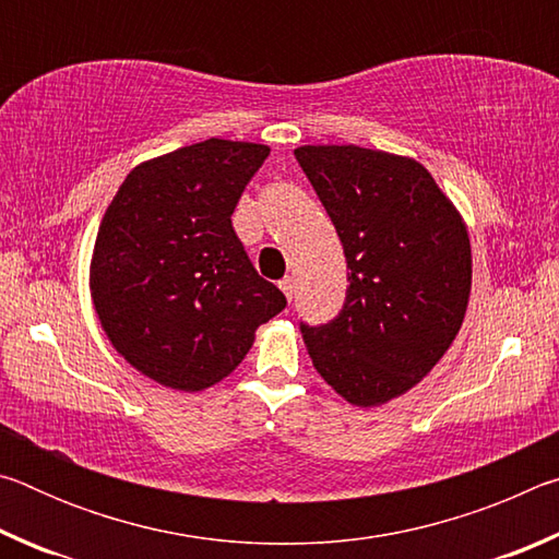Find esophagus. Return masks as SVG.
<instances>
[{
    "label": "esophagus",
    "mask_w": 559,
    "mask_h": 559,
    "mask_svg": "<svg viewBox=\"0 0 559 559\" xmlns=\"http://www.w3.org/2000/svg\"><path fill=\"white\" fill-rule=\"evenodd\" d=\"M278 286H281V290H283V296H286L288 300L293 298V293H296V278H293V276H286V278H283L281 283H278Z\"/></svg>",
    "instance_id": "1"
}]
</instances>
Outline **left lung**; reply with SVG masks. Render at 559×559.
<instances>
[{
  "label": "left lung",
  "mask_w": 559,
  "mask_h": 559,
  "mask_svg": "<svg viewBox=\"0 0 559 559\" xmlns=\"http://www.w3.org/2000/svg\"><path fill=\"white\" fill-rule=\"evenodd\" d=\"M296 159L335 224L347 298L302 325L318 374L353 406H380L447 355L471 296V241L437 179L414 157L359 145H300Z\"/></svg>",
  "instance_id": "obj_1"
}]
</instances>
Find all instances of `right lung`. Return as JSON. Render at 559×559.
I'll return each mask as SVG.
<instances>
[{
  "mask_svg": "<svg viewBox=\"0 0 559 559\" xmlns=\"http://www.w3.org/2000/svg\"><path fill=\"white\" fill-rule=\"evenodd\" d=\"M271 147L210 138L122 179L93 243L88 288L110 345L157 384L229 377L286 296L251 266L234 206Z\"/></svg>",
  "mask_w": 559,
  "mask_h": 559,
  "instance_id": "1",
  "label": "right lung"
}]
</instances>
